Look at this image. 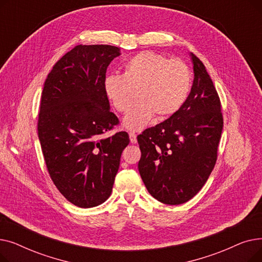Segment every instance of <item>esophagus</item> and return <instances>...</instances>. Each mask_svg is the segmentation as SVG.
<instances>
[{"instance_id": "obj_1", "label": "esophagus", "mask_w": 262, "mask_h": 262, "mask_svg": "<svg viewBox=\"0 0 262 262\" xmlns=\"http://www.w3.org/2000/svg\"><path fill=\"white\" fill-rule=\"evenodd\" d=\"M129 139L132 143H136L137 142V135L135 133H129Z\"/></svg>"}]
</instances>
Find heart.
Segmentation results:
<instances>
[{"label":"heart","instance_id":"1","mask_svg":"<svg viewBox=\"0 0 262 262\" xmlns=\"http://www.w3.org/2000/svg\"><path fill=\"white\" fill-rule=\"evenodd\" d=\"M192 86L189 66L154 51L134 55L123 66V74H109L104 79L108 100L119 113L129 109L135 92L138 102L124 118V126L141 130L156 115L167 119L175 115L188 99Z\"/></svg>","mask_w":262,"mask_h":262}]
</instances>
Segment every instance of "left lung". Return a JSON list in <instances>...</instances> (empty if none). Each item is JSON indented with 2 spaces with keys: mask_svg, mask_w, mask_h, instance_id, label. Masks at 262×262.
I'll use <instances>...</instances> for the list:
<instances>
[{
  "mask_svg": "<svg viewBox=\"0 0 262 262\" xmlns=\"http://www.w3.org/2000/svg\"><path fill=\"white\" fill-rule=\"evenodd\" d=\"M194 80L178 112L137 137L142 181L157 201L167 205L188 202L212 172L223 129L221 102L204 63L193 53Z\"/></svg>",
  "mask_w": 262,
  "mask_h": 262,
  "instance_id": "obj_1",
  "label": "left lung"
}]
</instances>
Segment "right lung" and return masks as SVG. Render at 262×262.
<instances>
[{
  "label": "right lung",
  "instance_id": "1",
  "mask_svg": "<svg viewBox=\"0 0 262 262\" xmlns=\"http://www.w3.org/2000/svg\"><path fill=\"white\" fill-rule=\"evenodd\" d=\"M120 49L76 46L54 64L41 95L38 137L49 174L60 193L80 208L112 194L126 132L104 138L119 124L109 110L104 79Z\"/></svg>",
  "mask_w": 262,
  "mask_h": 262
}]
</instances>
